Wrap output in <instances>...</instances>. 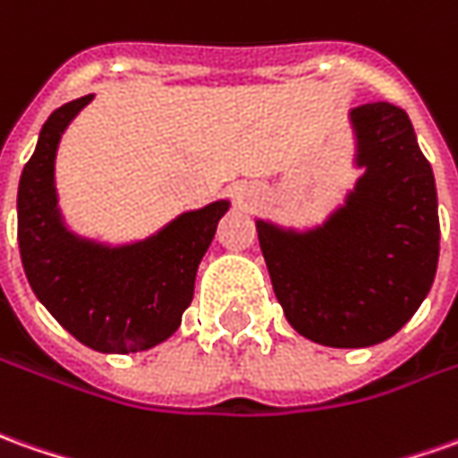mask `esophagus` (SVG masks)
<instances>
[{"mask_svg":"<svg viewBox=\"0 0 458 458\" xmlns=\"http://www.w3.org/2000/svg\"><path fill=\"white\" fill-rule=\"evenodd\" d=\"M263 200V195H260V190L253 188V185H248V188H242L241 192V205L245 210H253L258 208V203Z\"/></svg>","mask_w":458,"mask_h":458,"instance_id":"esophagus-1","label":"esophagus"}]
</instances>
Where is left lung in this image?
<instances>
[{
  "label": "left lung",
  "instance_id": "8db88e82",
  "mask_svg": "<svg viewBox=\"0 0 458 458\" xmlns=\"http://www.w3.org/2000/svg\"><path fill=\"white\" fill-rule=\"evenodd\" d=\"M363 170L320 225L255 220L276 298L308 341L376 346L409 323L437 276L438 200L409 114L391 102L348 112Z\"/></svg>",
  "mask_w": 458,
  "mask_h": 458
}]
</instances>
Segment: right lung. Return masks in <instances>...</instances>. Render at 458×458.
Returning <instances> with one entry per match:
<instances>
[{
	"label": "right lung",
	"mask_w": 458,
	"mask_h": 458,
	"mask_svg": "<svg viewBox=\"0 0 458 458\" xmlns=\"http://www.w3.org/2000/svg\"><path fill=\"white\" fill-rule=\"evenodd\" d=\"M95 95L47 117L17 192L21 266L62 328L99 353H138L167 341L192 301L195 276L228 200L180 213L145 241L105 245L64 225L55 188L59 140Z\"/></svg>",
	"instance_id": "obj_1"
}]
</instances>
